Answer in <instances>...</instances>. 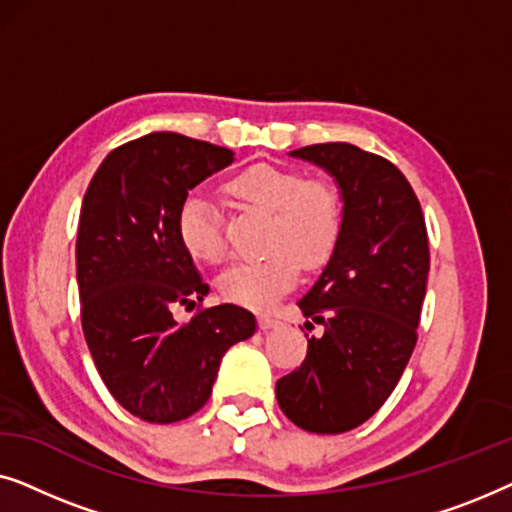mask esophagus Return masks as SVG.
Listing matches in <instances>:
<instances>
[{"label": "esophagus", "mask_w": 512, "mask_h": 512, "mask_svg": "<svg viewBox=\"0 0 512 512\" xmlns=\"http://www.w3.org/2000/svg\"><path fill=\"white\" fill-rule=\"evenodd\" d=\"M279 324H282V321L270 317V314H261V317H258V328H261V331H270V328H277Z\"/></svg>", "instance_id": "obj_1"}]
</instances>
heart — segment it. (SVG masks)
<instances>
[{"label":"heart","instance_id":"1","mask_svg":"<svg viewBox=\"0 0 512 512\" xmlns=\"http://www.w3.org/2000/svg\"><path fill=\"white\" fill-rule=\"evenodd\" d=\"M223 188L242 205L270 212L268 247L275 251L235 263L221 275L219 291L230 303L265 310L298 282L300 263L319 268L333 254L342 230L340 195L328 181L305 179L296 170L270 163L244 167ZM177 237L193 261H223L221 216L205 195L191 193L181 200Z\"/></svg>","mask_w":512,"mask_h":512}]
</instances>
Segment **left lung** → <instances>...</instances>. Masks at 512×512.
I'll return each instance as SVG.
<instances>
[{"mask_svg":"<svg viewBox=\"0 0 512 512\" xmlns=\"http://www.w3.org/2000/svg\"><path fill=\"white\" fill-rule=\"evenodd\" d=\"M335 179L342 230L298 307L321 338L277 382V403L300 429L345 433L382 408L417 342L429 277V237L408 179L387 158L328 142L291 151Z\"/></svg>","mask_w":512,"mask_h":512,"instance_id":"1","label":"left lung"}]
</instances>
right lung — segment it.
Masks as SVG:
<instances>
[{"mask_svg": "<svg viewBox=\"0 0 512 512\" xmlns=\"http://www.w3.org/2000/svg\"><path fill=\"white\" fill-rule=\"evenodd\" d=\"M235 153L177 132H151L102 160L83 195L76 237L81 326L111 396L151 424H172L212 396L223 354L256 331L237 305L172 317L209 293L177 237L188 191Z\"/></svg>", "mask_w": 512, "mask_h": 512, "instance_id": "right-lung-1", "label": "right lung"}]
</instances>
